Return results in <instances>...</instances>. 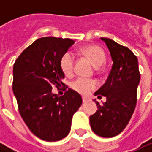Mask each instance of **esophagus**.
<instances>
[{"mask_svg":"<svg viewBox=\"0 0 152 152\" xmlns=\"http://www.w3.org/2000/svg\"><path fill=\"white\" fill-rule=\"evenodd\" d=\"M87 100H88V99H87L86 97H83V102H84V103H85V102H87Z\"/></svg>","mask_w":152,"mask_h":152,"instance_id":"1","label":"esophagus"}]
</instances>
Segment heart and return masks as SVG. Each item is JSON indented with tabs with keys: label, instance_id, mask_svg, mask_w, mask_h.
Here are the masks:
<instances>
[{
	"label": "heart",
	"instance_id": "heart-1",
	"mask_svg": "<svg viewBox=\"0 0 152 152\" xmlns=\"http://www.w3.org/2000/svg\"><path fill=\"white\" fill-rule=\"evenodd\" d=\"M83 53L85 54L92 64L96 67H100L104 64L106 61L105 52L100 47L96 45H88L83 48ZM73 65H74V56L72 52L67 51L61 56V68L63 73L66 76H70L73 72ZM96 87L95 81L91 79L79 78L75 79L71 84V88L80 94H88L91 90Z\"/></svg>",
	"mask_w": 152,
	"mask_h": 152
}]
</instances>
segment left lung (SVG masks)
Returning <instances> with one entry per match:
<instances>
[{"label":"left lung","mask_w":152,"mask_h":152,"mask_svg":"<svg viewBox=\"0 0 152 152\" xmlns=\"http://www.w3.org/2000/svg\"><path fill=\"white\" fill-rule=\"evenodd\" d=\"M104 41L113 60V67L105 84L95 92L99 99L107 98L103 105L96 102L97 110L90 117L93 132L104 138L114 137L123 131L131 118L137 102L140 80L138 59L128 47L108 38Z\"/></svg>","instance_id":"obj_1"}]
</instances>
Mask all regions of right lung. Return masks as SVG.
Returning a JSON list of instances; mask_svg holds the SVG:
<instances>
[{"instance_id":"1","label":"right lung","mask_w":152,"mask_h":152,"mask_svg":"<svg viewBox=\"0 0 152 152\" xmlns=\"http://www.w3.org/2000/svg\"><path fill=\"white\" fill-rule=\"evenodd\" d=\"M73 44L70 39H38L21 53L13 66L12 91L21 117L30 131L45 141L67 136L73 114L82 104V97L71 89L62 96L52 93L53 86L65 85L61 59Z\"/></svg>"}]
</instances>
